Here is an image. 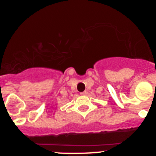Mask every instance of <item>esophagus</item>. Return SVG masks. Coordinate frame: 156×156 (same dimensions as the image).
<instances>
[{
    "instance_id": "esophagus-1",
    "label": "esophagus",
    "mask_w": 156,
    "mask_h": 156,
    "mask_svg": "<svg viewBox=\"0 0 156 156\" xmlns=\"http://www.w3.org/2000/svg\"><path fill=\"white\" fill-rule=\"evenodd\" d=\"M86 94H87V92H80V95H85Z\"/></svg>"
}]
</instances>
